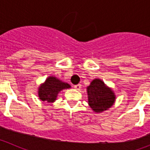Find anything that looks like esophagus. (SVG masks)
I'll return each mask as SVG.
<instances>
[{
  "mask_svg": "<svg viewBox=\"0 0 150 150\" xmlns=\"http://www.w3.org/2000/svg\"><path fill=\"white\" fill-rule=\"evenodd\" d=\"M81 84H77V85H75V86H74V88H76V89H77V90H79V88H81Z\"/></svg>",
  "mask_w": 150,
  "mask_h": 150,
  "instance_id": "1",
  "label": "esophagus"
}]
</instances>
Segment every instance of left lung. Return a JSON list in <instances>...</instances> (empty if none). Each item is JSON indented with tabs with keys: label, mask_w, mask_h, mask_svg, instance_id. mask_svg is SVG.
I'll return each instance as SVG.
<instances>
[{
	"label": "left lung",
	"mask_w": 150,
	"mask_h": 150,
	"mask_svg": "<svg viewBox=\"0 0 150 150\" xmlns=\"http://www.w3.org/2000/svg\"><path fill=\"white\" fill-rule=\"evenodd\" d=\"M87 91L88 104L95 112H100L106 110L114 104V93L100 79H94L87 88Z\"/></svg>",
	"instance_id": "1"
}]
</instances>
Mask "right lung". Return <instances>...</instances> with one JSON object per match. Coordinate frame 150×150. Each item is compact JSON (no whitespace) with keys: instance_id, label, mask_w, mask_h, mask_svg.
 Returning <instances> with one entry per match:
<instances>
[{"instance_id":"obj_1","label":"right lung","mask_w":150,"mask_h":150,"mask_svg":"<svg viewBox=\"0 0 150 150\" xmlns=\"http://www.w3.org/2000/svg\"><path fill=\"white\" fill-rule=\"evenodd\" d=\"M71 88V86L66 83L60 81L54 76H50L45 83L39 88L40 99L43 101L53 102L56 100L57 95L62 89Z\"/></svg>"}]
</instances>
